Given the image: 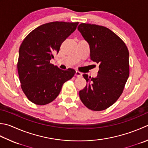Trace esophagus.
<instances>
[{
	"label": "esophagus",
	"mask_w": 148,
	"mask_h": 148,
	"mask_svg": "<svg viewBox=\"0 0 148 148\" xmlns=\"http://www.w3.org/2000/svg\"><path fill=\"white\" fill-rule=\"evenodd\" d=\"M75 76L76 77H82V74L79 71H76V73H75Z\"/></svg>",
	"instance_id": "obj_1"
}]
</instances>
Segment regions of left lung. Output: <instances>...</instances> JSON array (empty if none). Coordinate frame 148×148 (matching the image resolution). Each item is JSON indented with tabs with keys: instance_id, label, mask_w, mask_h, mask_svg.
Returning <instances> with one entry per match:
<instances>
[{
	"instance_id": "1",
	"label": "left lung",
	"mask_w": 148,
	"mask_h": 148,
	"mask_svg": "<svg viewBox=\"0 0 148 148\" xmlns=\"http://www.w3.org/2000/svg\"><path fill=\"white\" fill-rule=\"evenodd\" d=\"M77 29L90 45V59L99 63L96 77L83 74L86 85L79 92L80 99L90 110H104L121 95L129 77V52L124 42L108 28L82 24Z\"/></svg>"
}]
</instances>
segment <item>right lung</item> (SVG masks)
<instances>
[{"label":"right lung","instance_id":"obj_1","mask_svg":"<svg viewBox=\"0 0 148 148\" xmlns=\"http://www.w3.org/2000/svg\"><path fill=\"white\" fill-rule=\"evenodd\" d=\"M79 22H53L34 29L23 40L19 49L17 69L21 88L32 103L45 105L59 95L63 83L76 71L62 70L50 63L66 38Z\"/></svg>","mask_w":148,"mask_h":148}]
</instances>
